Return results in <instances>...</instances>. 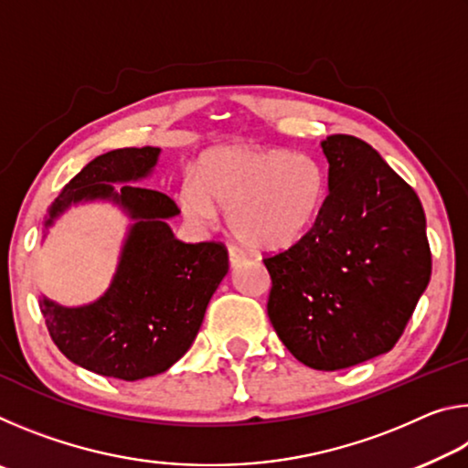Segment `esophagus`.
Wrapping results in <instances>:
<instances>
[{
	"label": "esophagus",
	"instance_id": "obj_1",
	"mask_svg": "<svg viewBox=\"0 0 468 468\" xmlns=\"http://www.w3.org/2000/svg\"><path fill=\"white\" fill-rule=\"evenodd\" d=\"M245 260H248V256L239 248H235V245L229 248V262H231V266H239Z\"/></svg>",
	"mask_w": 468,
	"mask_h": 468
}]
</instances>
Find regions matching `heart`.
I'll use <instances>...</instances> for the list:
<instances>
[{
    "label": "heart",
    "mask_w": 468,
    "mask_h": 468,
    "mask_svg": "<svg viewBox=\"0 0 468 468\" xmlns=\"http://www.w3.org/2000/svg\"><path fill=\"white\" fill-rule=\"evenodd\" d=\"M328 177L318 158L279 148L233 146L202 156L196 179H186L179 204L192 223L208 227L217 208L250 248L279 250L295 243L318 218Z\"/></svg>",
    "instance_id": "b5f03b06"
}]
</instances>
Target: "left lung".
I'll return each mask as SVG.
<instances>
[{
	"mask_svg": "<svg viewBox=\"0 0 468 468\" xmlns=\"http://www.w3.org/2000/svg\"><path fill=\"white\" fill-rule=\"evenodd\" d=\"M328 196L291 248L264 253L268 318L303 366L336 371L399 343L431 276L421 200L367 142H322Z\"/></svg>",
	"mask_w": 468,
	"mask_h": 468,
	"instance_id": "8db88e82",
	"label": "left lung"
}]
</instances>
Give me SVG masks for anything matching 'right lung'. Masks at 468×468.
I'll list each match as a JSON object with an SVG mask.
<instances>
[{
    "mask_svg": "<svg viewBox=\"0 0 468 468\" xmlns=\"http://www.w3.org/2000/svg\"><path fill=\"white\" fill-rule=\"evenodd\" d=\"M158 153L142 146L97 156L63 187L45 223L49 227L72 202L92 197H111L136 218L105 295L76 310L47 299L41 303L49 336L69 361L125 382L163 374L184 357L229 271L225 243L173 237L165 218L179 208L169 196L138 186L113 192V181L146 177Z\"/></svg>",
    "mask_w": 468,
    "mask_h": 468,
    "instance_id": "right-lung-1",
    "label": "right lung"
}]
</instances>
